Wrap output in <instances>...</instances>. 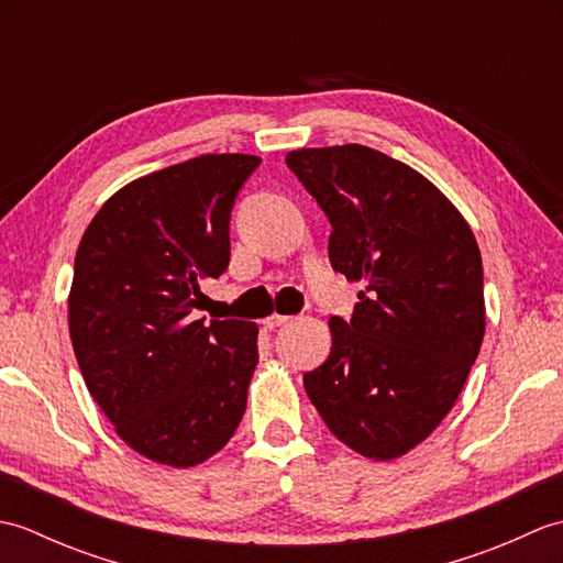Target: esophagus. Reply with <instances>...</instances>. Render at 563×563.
Listing matches in <instances>:
<instances>
[{
	"instance_id": "esophagus-1",
	"label": "esophagus",
	"mask_w": 563,
	"mask_h": 563,
	"mask_svg": "<svg viewBox=\"0 0 563 563\" xmlns=\"http://www.w3.org/2000/svg\"><path fill=\"white\" fill-rule=\"evenodd\" d=\"M290 321H292V317H285V314H271V317L263 319V327L271 329V331H275V329H280V327H288Z\"/></svg>"
}]
</instances>
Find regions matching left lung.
<instances>
[{
    "label": "left lung",
    "instance_id": "obj_1",
    "mask_svg": "<svg viewBox=\"0 0 563 563\" xmlns=\"http://www.w3.org/2000/svg\"><path fill=\"white\" fill-rule=\"evenodd\" d=\"M290 169L333 227V271L363 280L331 355L305 375L329 430L363 457L413 450L457 401L486 331L479 244L411 166L363 145L292 150Z\"/></svg>",
    "mask_w": 563,
    "mask_h": 563
}]
</instances>
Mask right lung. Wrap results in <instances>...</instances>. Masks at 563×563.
Instances as JSON below:
<instances>
[{
    "label": "right lung",
    "instance_id": "right-lung-1",
    "mask_svg": "<svg viewBox=\"0 0 563 563\" xmlns=\"http://www.w3.org/2000/svg\"><path fill=\"white\" fill-rule=\"evenodd\" d=\"M258 164L202 154L140 176L79 242L67 297L79 369L115 433L157 464L210 460L246 411L258 327L190 312L230 263V212Z\"/></svg>",
    "mask_w": 563,
    "mask_h": 563
}]
</instances>
